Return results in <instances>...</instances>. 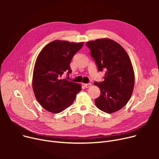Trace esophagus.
I'll list each match as a JSON object with an SVG mask.
<instances>
[{
    "label": "esophagus",
    "mask_w": 159,
    "mask_h": 159,
    "mask_svg": "<svg viewBox=\"0 0 159 159\" xmlns=\"http://www.w3.org/2000/svg\"><path fill=\"white\" fill-rule=\"evenodd\" d=\"M84 86L86 88H88L91 86V83H88V84H84Z\"/></svg>",
    "instance_id": "34e87169"
}]
</instances>
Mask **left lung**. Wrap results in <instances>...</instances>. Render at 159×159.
Here are the masks:
<instances>
[{
    "mask_svg": "<svg viewBox=\"0 0 159 159\" xmlns=\"http://www.w3.org/2000/svg\"><path fill=\"white\" fill-rule=\"evenodd\" d=\"M98 71H106L104 80L94 82L101 90L95 100L96 106L107 113L117 111L131 97L135 85V74L129 55L116 42L107 38L86 43Z\"/></svg>",
    "mask_w": 159,
    "mask_h": 159,
    "instance_id": "1",
    "label": "left lung"
}]
</instances>
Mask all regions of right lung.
<instances>
[{
    "label": "right lung",
    "mask_w": 159,
    "mask_h": 159,
    "mask_svg": "<svg viewBox=\"0 0 159 159\" xmlns=\"http://www.w3.org/2000/svg\"><path fill=\"white\" fill-rule=\"evenodd\" d=\"M84 43L56 40L39 54L33 69L32 86L35 98L43 108L58 113L70 106L82 88L80 84L62 79L71 73L70 62Z\"/></svg>",
    "instance_id": "right-lung-1"
}]
</instances>
